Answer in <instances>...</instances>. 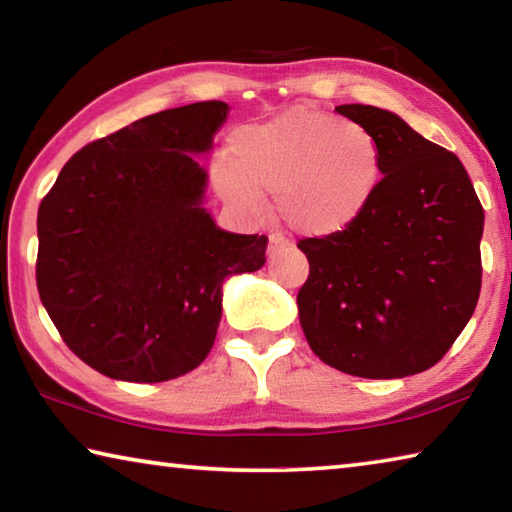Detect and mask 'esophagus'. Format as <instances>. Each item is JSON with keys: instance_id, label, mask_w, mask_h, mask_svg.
<instances>
[{"instance_id": "34e87169", "label": "esophagus", "mask_w": 512, "mask_h": 512, "mask_svg": "<svg viewBox=\"0 0 512 512\" xmlns=\"http://www.w3.org/2000/svg\"><path fill=\"white\" fill-rule=\"evenodd\" d=\"M284 246H291V241L287 237L277 235V232H273V235L268 237V255H275L277 250L284 248Z\"/></svg>"}]
</instances>
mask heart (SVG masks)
Instances as JSON below:
<instances>
[{"mask_svg": "<svg viewBox=\"0 0 512 512\" xmlns=\"http://www.w3.org/2000/svg\"><path fill=\"white\" fill-rule=\"evenodd\" d=\"M235 162L214 185L230 205L259 212L275 194L277 212L302 235H336L357 223L381 185V151L366 128L334 112L298 106L239 131Z\"/></svg>", "mask_w": 512, "mask_h": 512, "instance_id": "1", "label": "heart"}]
</instances>
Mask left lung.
Segmentation results:
<instances>
[{
  "label": "left lung",
  "mask_w": 512,
  "mask_h": 512,
  "mask_svg": "<svg viewBox=\"0 0 512 512\" xmlns=\"http://www.w3.org/2000/svg\"><path fill=\"white\" fill-rule=\"evenodd\" d=\"M375 137L381 185L348 230L307 237L300 325L320 361L366 379L429 370L481 293L483 207L461 160L393 112L339 106Z\"/></svg>",
  "instance_id": "left-lung-1"
}]
</instances>
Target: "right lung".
<instances>
[{
  "instance_id": "1",
  "label": "right lung",
  "mask_w": 512,
  "mask_h": 512,
  "mask_svg": "<svg viewBox=\"0 0 512 512\" xmlns=\"http://www.w3.org/2000/svg\"><path fill=\"white\" fill-rule=\"evenodd\" d=\"M228 103L155 112L67 160L38 210L36 282L76 357L101 375L155 384L210 354L221 284L266 262V235L216 228L201 201Z\"/></svg>"
}]
</instances>
